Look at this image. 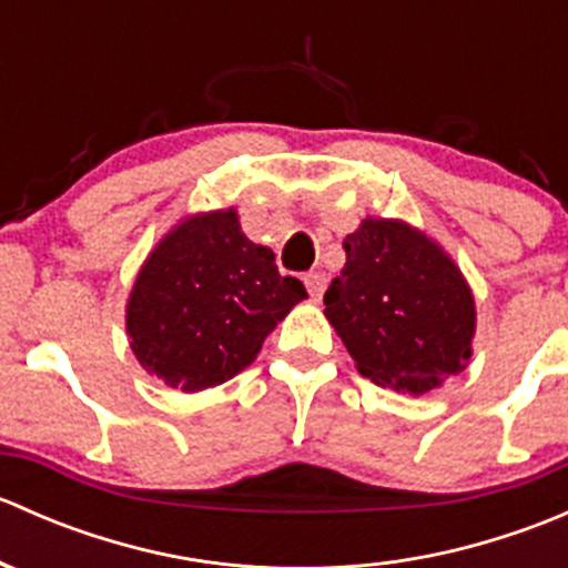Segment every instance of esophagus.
<instances>
[{"label": "esophagus", "instance_id": "obj_1", "mask_svg": "<svg viewBox=\"0 0 568 568\" xmlns=\"http://www.w3.org/2000/svg\"><path fill=\"white\" fill-rule=\"evenodd\" d=\"M305 285H307V294L318 302L321 296H324V288H326V274L324 272H307Z\"/></svg>", "mask_w": 568, "mask_h": 568}]
</instances>
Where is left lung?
Listing matches in <instances>:
<instances>
[{"label": "left lung", "mask_w": 568, "mask_h": 568, "mask_svg": "<svg viewBox=\"0 0 568 568\" xmlns=\"http://www.w3.org/2000/svg\"><path fill=\"white\" fill-rule=\"evenodd\" d=\"M346 266L324 294L357 371L415 395L467 365L475 305L448 255L404 222L365 220L343 242Z\"/></svg>", "instance_id": "8db88e82"}]
</instances>
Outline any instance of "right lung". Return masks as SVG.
<instances>
[{
	"label": "right lung",
	"instance_id": "obj_1",
	"mask_svg": "<svg viewBox=\"0 0 568 568\" xmlns=\"http://www.w3.org/2000/svg\"><path fill=\"white\" fill-rule=\"evenodd\" d=\"M305 296V285L283 277L274 252L252 244L227 209L186 220L151 252L125 326L142 368L197 393L247 368Z\"/></svg>",
	"mask_w": 568,
	"mask_h": 568
}]
</instances>
